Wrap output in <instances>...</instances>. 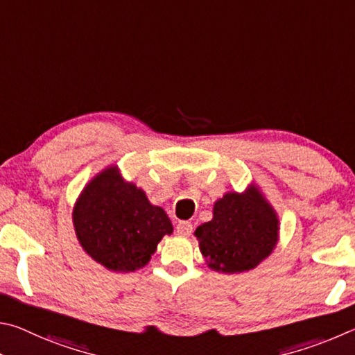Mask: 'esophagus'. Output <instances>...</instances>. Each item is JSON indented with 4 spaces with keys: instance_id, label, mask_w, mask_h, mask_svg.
I'll return each mask as SVG.
<instances>
[{
    "instance_id": "1",
    "label": "esophagus",
    "mask_w": 355,
    "mask_h": 355,
    "mask_svg": "<svg viewBox=\"0 0 355 355\" xmlns=\"http://www.w3.org/2000/svg\"><path fill=\"white\" fill-rule=\"evenodd\" d=\"M191 231H193V226L189 221H179V225L176 226V234L181 235V237H189Z\"/></svg>"
}]
</instances>
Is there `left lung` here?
Segmentation results:
<instances>
[{"instance_id":"1","label":"left lung","mask_w":355,"mask_h":355,"mask_svg":"<svg viewBox=\"0 0 355 355\" xmlns=\"http://www.w3.org/2000/svg\"><path fill=\"white\" fill-rule=\"evenodd\" d=\"M195 237L210 270L250 271L275 251L279 218L256 184L243 193L227 191L214 204V218L196 227Z\"/></svg>"}]
</instances>
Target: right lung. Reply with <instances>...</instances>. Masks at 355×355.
<instances>
[{
	"mask_svg": "<svg viewBox=\"0 0 355 355\" xmlns=\"http://www.w3.org/2000/svg\"><path fill=\"white\" fill-rule=\"evenodd\" d=\"M73 226L83 250L116 272L143 268L164 235L173 234L165 210L153 206L116 165L104 168L80 191L73 207Z\"/></svg>",
	"mask_w": 355,
	"mask_h": 355,
	"instance_id": "obj_1",
	"label": "right lung"
}]
</instances>
